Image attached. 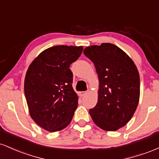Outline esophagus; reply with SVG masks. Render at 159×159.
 <instances>
[{
    "instance_id": "obj_1",
    "label": "esophagus",
    "mask_w": 159,
    "mask_h": 159,
    "mask_svg": "<svg viewBox=\"0 0 159 159\" xmlns=\"http://www.w3.org/2000/svg\"><path fill=\"white\" fill-rule=\"evenodd\" d=\"M87 91H82V92L80 93V94H81V96H85V95L87 94Z\"/></svg>"
}]
</instances>
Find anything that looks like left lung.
Returning <instances> with one entry per match:
<instances>
[{"label": "left lung", "instance_id": "1", "mask_svg": "<svg viewBox=\"0 0 159 159\" xmlns=\"http://www.w3.org/2000/svg\"><path fill=\"white\" fill-rule=\"evenodd\" d=\"M84 54L94 63L99 80L98 102L90 109L91 117L103 130H117L131 120L138 107V69L123 50L111 43L87 47Z\"/></svg>", "mask_w": 159, "mask_h": 159}]
</instances>
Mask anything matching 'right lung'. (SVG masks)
Instances as JSON below:
<instances>
[{"mask_svg": "<svg viewBox=\"0 0 159 159\" xmlns=\"http://www.w3.org/2000/svg\"><path fill=\"white\" fill-rule=\"evenodd\" d=\"M82 51V46H52L39 54L27 69L25 94L30 116L45 130H62L72 119L78 97L69 66Z\"/></svg>", "mask_w": 159, "mask_h": 159, "instance_id": "right-lung-1", "label": "right lung"}]
</instances>
